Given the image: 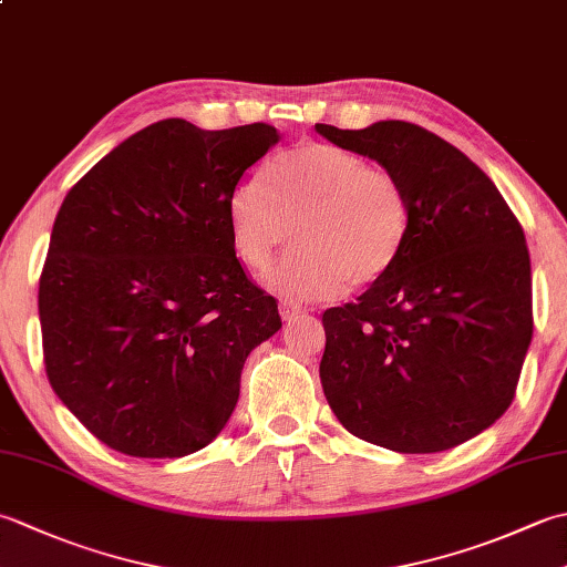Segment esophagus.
Returning <instances> with one entry per match:
<instances>
[{
    "label": "esophagus",
    "mask_w": 567,
    "mask_h": 567,
    "mask_svg": "<svg viewBox=\"0 0 567 567\" xmlns=\"http://www.w3.org/2000/svg\"><path fill=\"white\" fill-rule=\"evenodd\" d=\"M280 315L285 321H295L297 317L305 315V307L292 302V299H280Z\"/></svg>",
    "instance_id": "obj_1"
}]
</instances>
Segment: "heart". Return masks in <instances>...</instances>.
<instances>
[{"label": "heart", "mask_w": 567, "mask_h": 567, "mask_svg": "<svg viewBox=\"0 0 567 567\" xmlns=\"http://www.w3.org/2000/svg\"><path fill=\"white\" fill-rule=\"evenodd\" d=\"M238 258L265 270L287 240L297 246L270 272L277 290L319 299L365 287L392 270L409 236V197L390 171L333 143H305L248 177L228 197Z\"/></svg>", "instance_id": "1"}]
</instances>
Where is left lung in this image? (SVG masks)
Masks as SVG:
<instances>
[{"label":"left lung","mask_w":567,"mask_h":567,"mask_svg":"<svg viewBox=\"0 0 567 567\" xmlns=\"http://www.w3.org/2000/svg\"><path fill=\"white\" fill-rule=\"evenodd\" d=\"M331 143L378 161L409 197L392 270L358 302L323 311L319 375L341 424L396 453H439L507 412L534 333L524 228L465 153L409 122Z\"/></svg>","instance_id":"1"}]
</instances>
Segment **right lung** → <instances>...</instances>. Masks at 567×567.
Segmentation results:
<instances>
[{"label": "right lung", "instance_id": "add662e5", "mask_svg": "<svg viewBox=\"0 0 567 567\" xmlns=\"http://www.w3.org/2000/svg\"><path fill=\"white\" fill-rule=\"evenodd\" d=\"M280 134L163 118L60 207L39 280L43 363L92 436L183 457L226 426L248 353L282 327L236 258L228 197Z\"/></svg>", "mask_w": 567, "mask_h": 567}]
</instances>
